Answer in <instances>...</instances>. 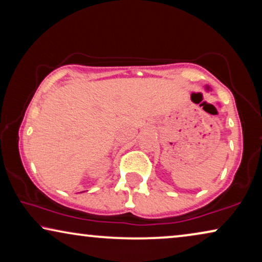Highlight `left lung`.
Returning <instances> with one entry per match:
<instances>
[{"label": "left lung", "instance_id": "left-lung-1", "mask_svg": "<svg viewBox=\"0 0 262 262\" xmlns=\"http://www.w3.org/2000/svg\"><path fill=\"white\" fill-rule=\"evenodd\" d=\"M208 89H209V88H208Z\"/></svg>", "mask_w": 262, "mask_h": 262}]
</instances>
